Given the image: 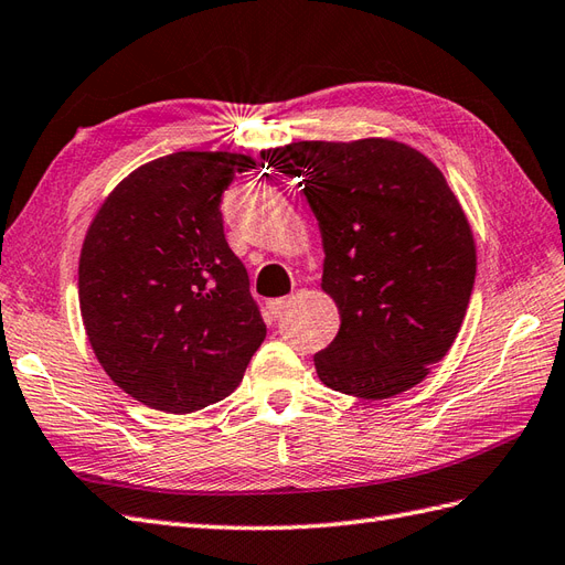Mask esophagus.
I'll use <instances>...</instances> for the list:
<instances>
[{
	"mask_svg": "<svg viewBox=\"0 0 565 565\" xmlns=\"http://www.w3.org/2000/svg\"><path fill=\"white\" fill-rule=\"evenodd\" d=\"M291 302H294V298H274V300H269V310H271V315H281V310H286Z\"/></svg>",
	"mask_w": 565,
	"mask_h": 565,
	"instance_id": "34e87169",
	"label": "esophagus"
}]
</instances>
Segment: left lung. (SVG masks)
I'll return each instance as SVG.
<instances>
[{"label":"left lung","instance_id":"left-lung-1","mask_svg":"<svg viewBox=\"0 0 565 565\" xmlns=\"http://www.w3.org/2000/svg\"><path fill=\"white\" fill-rule=\"evenodd\" d=\"M259 157L300 179L320 224L322 291L341 327L315 355L317 377L370 401L420 384L458 337L477 267L439 167L392 138L300 140Z\"/></svg>","mask_w":565,"mask_h":565}]
</instances>
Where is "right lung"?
<instances>
[{"instance_id":"1","label":"right lung","mask_w":565,"mask_h":565,"mask_svg":"<svg viewBox=\"0 0 565 565\" xmlns=\"http://www.w3.org/2000/svg\"><path fill=\"white\" fill-rule=\"evenodd\" d=\"M255 164L238 152L159 157L93 216L78 259L83 327L109 380L142 406L181 415L226 398L267 337L220 210Z\"/></svg>"}]
</instances>
